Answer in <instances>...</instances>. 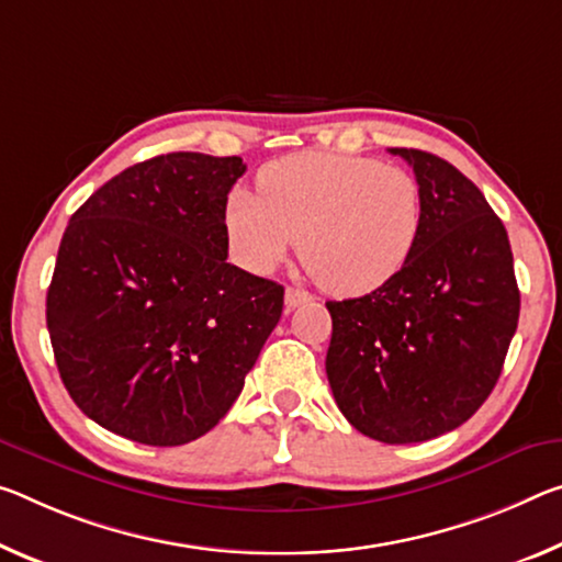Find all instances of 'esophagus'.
Instances as JSON below:
<instances>
[{"mask_svg": "<svg viewBox=\"0 0 562 562\" xmlns=\"http://www.w3.org/2000/svg\"><path fill=\"white\" fill-rule=\"evenodd\" d=\"M313 300V295H307L305 290H297V288H288L284 290V305H288V310H295L300 305H305V302Z\"/></svg>", "mask_w": 562, "mask_h": 562, "instance_id": "1", "label": "esophagus"}]
</instances>
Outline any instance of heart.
Wrapping results in <instances>:
<instances>
[{"label":"heart","instance_id":"b5f03b06","mask_svg":"<svg viewBox=\"0 0 562 562\" xmlns=\"http://www.w3.org/2000/svg\"><path fill=\"white\" fill-rule=\"evenodd\" d=\"M225 229L249 270H272L300 239L302 265L317 284L335 295H368L415 252L420 184L407 169L372 157L290 155L262 169L257 194H229Z\"/></svg>","mask_w":562,"mask_h":562}]
</instances>
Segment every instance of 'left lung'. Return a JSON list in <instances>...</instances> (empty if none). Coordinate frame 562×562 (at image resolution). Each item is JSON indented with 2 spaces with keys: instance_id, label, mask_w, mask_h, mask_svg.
<instances>
[{
  "instance_id": "1",
  "label": "left lung",
  "mask_w": 562,
  "mask_h": 562,
  "mask_svg": "<svg viewBox=\"0 0 562 562\" xmlns=\"http://www.w3.org/2000/svg\"><path fill=\"white\" fill-rule=\"evenodd\" d=\"M413 167L423 233L407 265L370 295L327 302V380L355 430L423 442L475 415L501 378L520 317L510 239L483 192L423 149Z\"/></svg>"
}]
</instances>
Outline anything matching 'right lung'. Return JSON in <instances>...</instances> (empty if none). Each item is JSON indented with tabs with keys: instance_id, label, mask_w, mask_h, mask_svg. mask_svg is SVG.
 <instances>
[{
	"instance_id": "obj_1",
	"label": "right lung",
	"mask_w": 562,
	"mask_h": 562,
	"mask_svg": "<svg viewBox=\"0 0 562 562\" xmlns=\"http://www.w3.org/2000/svg\"><path fill=\"white\" fill-rule=\"evenodd\" d=\"M239 157L169 153L79 207L47 290L69 397L114 435L175 448L212 430L282 315L284 288L227 262Z\"/></svg>"
}]
</instances>
